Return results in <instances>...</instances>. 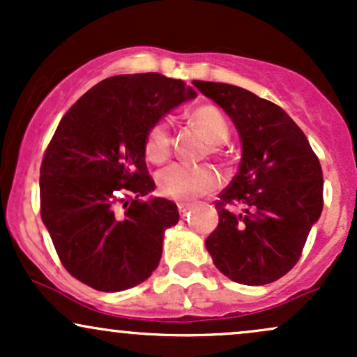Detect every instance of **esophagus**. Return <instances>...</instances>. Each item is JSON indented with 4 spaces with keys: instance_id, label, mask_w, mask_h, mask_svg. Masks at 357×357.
Here are the masks:
<instances>
[{
    "instance_id": "1",
    "label": "esophagus",
    "mask_w": 357,
    "mask_h": 357,
    "mask_svg": "<svg viewBox=\"0 0 357 357\" xmlns=\"http://www.w3.org/2000/svg\"><path fill=\"white\" fill-rule=\"evenodd\" d=\"M178 210H179V213H181V216H184L188 211H190V204H188V203H178Z\"/></svg>"
}]
</instances>
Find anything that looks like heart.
I'll return each mask as SVG.
<instances>
[{
  "label": "heart",
  "mask_w": 357,
  "mask_h": 357,
  "mask_svg": "<svg viewBox=\"0 0 357 357\" xmlns=\"http://www.w3.org/2000/svg\"><path fill=\"white\" fill-rule=\"evenodd\" d=\"M191 122L208 137L213 146H220L230 136L227 121L213 105H202L191 112ZM173 149V130L167 119H159L151 124L144 137V153L153 162H165ZM220 176L206 166H192L174 162L158 174V188L161 195L176 202H190L215 191Z\"/></svg>",
  "instance_id": "1"
}]
</instances>
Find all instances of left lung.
Instances as JSON below:
<instances>
[{
    "label": "left lung",
    "instance_id": "obj_1",
    "mask_svg": "<svg viewBox=\"0 0 357 357\" xmlns=\"http://www.w3.org/2000/svg\"><path fill=\"white\" fill-rule=\"evenodd\" d=\"M192 85L228 114L241 139L238 173L215 203L220 221L206 250L233 282H275L297 264L322 213L321 162L301 127L273 102L230 84Z\"/></svg>",
    "mask_w": 357,
    "mask_h": 357
}]
</instances>
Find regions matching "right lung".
I'll return each instance as SVG.
<instances>
[{
  "mask_svg": "<svg viewBox=\"0 0 357 357\" xmlns=\"http://www.w3.org/2000/svg\"><path fill=\"white\" fill-rule=\"evenodd\" d=\"M161 73L93 85L61 117L40 167V211L60 261L82 284L121 292L158 268L178 206L154 191L144 137L171 109L195 99Z\"/></svg>",
  "mask_w": 357,
  "mask_h": 357,
  "instance_id": "right-lung-1",
  "label": "right lung"
}]
</instances>
